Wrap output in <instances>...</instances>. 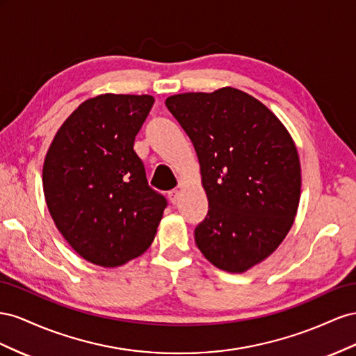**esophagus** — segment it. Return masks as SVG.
I'll return each instance as SVG.
<instances>
[{"label": "esophagus", "mask_w": 356, "mask_h": 356, "mask_svg": "<svg viewBox=\"0 0 356 356\" xmlns=\"http://www.w3.org/2000/svg\"><path fill=\"white\" fill-rule=\"evenodd\" d=\"M179 191L177 189H175V191H170L168 192V200H170V202L171 204H176V202L179 201Z\"/></svg>", "instance_id": "34e87169"}]
</instances>
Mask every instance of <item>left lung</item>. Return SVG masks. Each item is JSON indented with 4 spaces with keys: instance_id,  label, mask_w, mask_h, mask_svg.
I'll use <instances>...</instances> for the list:
<instances>
[{
    "instance_id": "8db88e82",
    "label": "left lung",
    "mask_w": 356,
    "mask_h": 356,
    "mask_svg": "<svg viewBox=\"0 0 356 356\" xmlns=\"http://www.w3.org/2000/svg\"><path fill=\"white\" fill-rule=\"evenodd\" d=\"M165 106L195 147L209 200L197 246L215 267L245 273L279 248L296 219V143L268 107L236 88L171 95Z\"/></svg>"
}]
</instances>
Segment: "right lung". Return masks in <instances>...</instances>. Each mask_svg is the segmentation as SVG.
Returning <instances> with one entry per match:
<instances>
[{
    "instance_id": "obj_1",
    "label": "right lung",
    "mask_w": 356,
    "mask_h": 356,
    "mask_svg": "<svg viewBox=\"0 0 356 356\" xmlns=\"http://www.w3.org/2000/svg\"><path fill=\"white\" fill-rule=\"evenodd\" d=\"M154 103L152 95L89 98L60 125L46 154L50 216L68 245L95 266L119 267L145 253L167 207L134 152Z\"/></svg>"
}]
</instances>
